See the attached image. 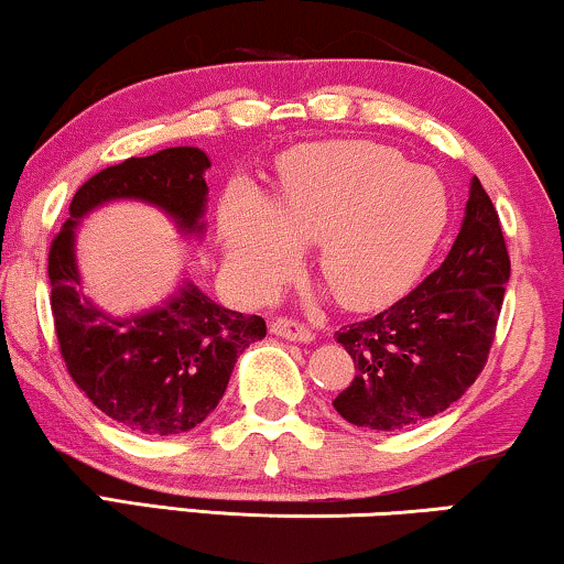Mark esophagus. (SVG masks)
Returning a JSON list of instances; mask_svg holds the SVG:
<instances>
[{"label": "esophagus", "instance_id": "esophagus-1", "mask_svg": "<svg viewBox=\"0 0 564 564\" xmlns=\"http://www.w3.org/2000/svg\"><path fill=\"white\" fill-rule=\"evenodd\" d=\"M269 330H272L274 336L288 338V341H313V338H315L311 326H305V323L292 321V318L272 321V323H269Z\"/></svg>", "mask_w": 564, "mask_h": 564}]
</instances>
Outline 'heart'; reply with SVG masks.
<instances>
[{
	"label": "heart",
	"mask_w": 564,
	"mask_h": 564,
	"mask_svg": "<svg viewBox=\"0 0 564 564\" xmlns=\"http://www.w3.org/2000/svg\"><path fill=\"white\" fill-rule=\"evenodd\" d=\"M449 197L434 172L372 141L305 145L280 164L272 203L228 192L223 243L253 295L274 292L295 264V243H315V267L349 307L398 297L434 253Z\"/></svg>",
	"instance_id": "obj_1"
}]
</instances>
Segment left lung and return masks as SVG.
<instances>
[{"mask_svg": "<svg viewBox=\"0 0 564 564\" xmlns=\"http://www.w3.org/2000/svg\"><path fill=\"white\" fill-rule=\"evenodd\" d=\"M508 276L498 210L475 176L442 267L388 311L336 330L357 369L336 411L372 431H400L446 411L485 369Z\"/></svg>", "mask_w": 564, "mask_h": 564, "instance_id": "1", "label": "left lung"}]
</instances>
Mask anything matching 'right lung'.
Segmentation results:
<instances>
[{"mask_svg": "<svg viewBox=\"0 0 564 564\" xmlns=\"http://www.w3.org/2000/svg\"><path fill=\"white\" fill-rule=\"evenodd\" d=\"M207 166L203 151L180 145L102 169L76 189L72 218L48 251L53 326L68 375L99 411L141 434H182L203 423L220 403L238 354L267 336V323L213 303L192 282L164 307L110 318L79 292L74 228L97 205L126 197L166 210L184 234H199Z\"/></svg>", "mask_w": 564, "mask_h": 564, "instance_id": "right-lung-1", "label": "right lung"}]
</instances>
